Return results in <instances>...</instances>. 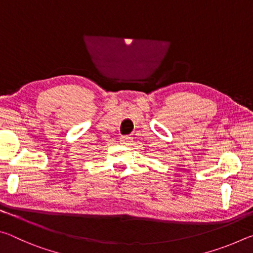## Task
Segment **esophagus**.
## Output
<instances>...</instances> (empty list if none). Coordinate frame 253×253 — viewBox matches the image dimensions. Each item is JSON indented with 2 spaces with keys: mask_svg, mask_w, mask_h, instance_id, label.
Instances as JSON below:
<instances>
[{
  "mask_svg": "<svg viewBox=\"0 0 253 253\" xmlns=\"http://www.w3.org/2000/svg\"><path fill=\"white\" fill-rule=\"evenodd\" d=\"M121 144H124V145H129L131 142H132V138L130 136H123L121 137Z\"/></svg>",
  "mask_w": 253,
  "mask_h": 253,
  "instance_id": "esophagus-1",
  "label": "esophagus"
}]
</instances>
